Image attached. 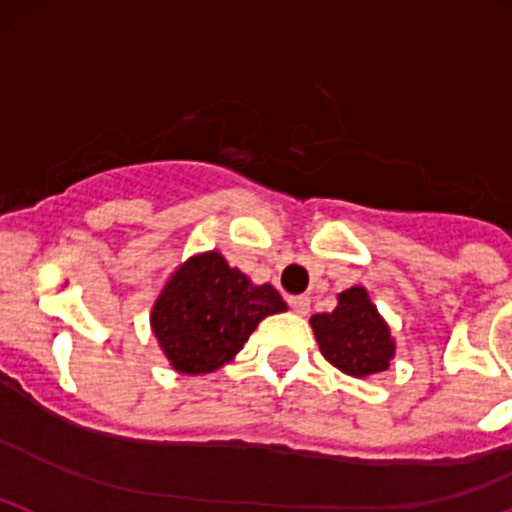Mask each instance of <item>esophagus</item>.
Instances as JSON below:
<instances>
[{
	"label": "esophagus",
	"mask_w": 512,
	"mask_h": 512,
	"mask_svg": "<svg viewBox=\"0 0 512 512\" xmlns=\"http://www.w3.org/2000/svg\"><path fill=\"white\" fill-rule=\"evenodd\" d=\"M289 306H292L294 314L306 316L309 314V297H289Z\"/></svg>",
	"instance_id": "1"
}]
</instances>
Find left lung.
Here are the masks:
<instances>
[{
	"instance_id": "1",
	"label": "left lung",
	"mask_w": 512,
	"mask_h": 512,
	"mask_svg": "<svg viewBox=\"0 0 512 512\" xmlns=\"http://www.w3.org/2000/svg\"><path fill=\"white\" fill-rule=\"evenodd\" d=\"M319 351L348 378H373L390 368L397 343L368 289L355 284L336 294V309L309 319Z\"/></svg>"
}]
</instances>
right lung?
Instances as JSON below:
<instances>
[{
    "label": "right lung",
    "instance_id": "1",
    "mask_svg": "<svg viewBox=\"0 0 512 512\" xmlns=\"http://www.w3.org/2000/svg\"><path fill=\"white\" fill-rule=\"evenodd\" d=\"M287 311L272 284H255L223 252H196L161 284L152 311L157 343L171 370L215 373L233 363L262 319Z\"/></svg>",
    "mask_w": 512,
    "mask_h": 512
}]
</instances>
